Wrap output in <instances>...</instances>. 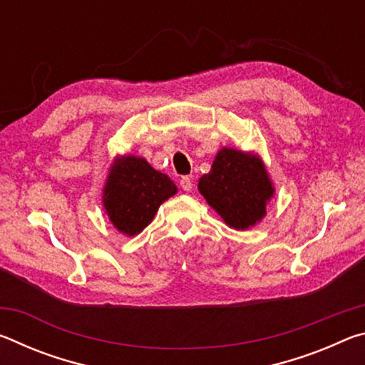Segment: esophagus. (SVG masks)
I'll return each mask as SVG.
<instances>
[{
	"label": "esophagus",
	"mask_w": 365,
	"mask_h": 365,
	"mask_svg": "<svg viewBox=\"0 0 365 365\" xmlns=\"http://www.w3.org/2000/svg\"><path fill=\"white\" fill-rule=\"evenodd\" d=\"M180 187L183 191H191V188H193V180L190 177H183L180 180Z\"/></svg>",
	"instance_id": "obj_1"
}]
</instances>
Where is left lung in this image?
Here are the masks:
<instances>
[{
	"label": "left lung",
	"instance_id": "8db88e82",
	"mask_svg": "<svg viewBox=\"0 0 365 365\" xmlns=\"http://www.w3.org/2000/svg\"><path fill=\"white\" fill-rule=\"evenodd\" d=\"M197 190L235 230H248L259 224L275 195L261 156L227 146L215 154L211 172L200 178Z\"/></svg>",
	"mask_w": 365,
	"mask_h": 365
}]
</instances>
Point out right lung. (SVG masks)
Masks as SVG:
<instances>
[{
  "label": "right lung",
  "instance_id": "obj_1",
  "mask_svg": "<svg viewBox=\"0 0 365 365\" xmlns=\"http://www.w3.org/2000/svg\"><path fill=\"white\" fill-rule=\"evenodd\" d=\"M177 193L175 183L151 168L145 158L115 156L103 187V206L110 224L135 237L151 224L159 206Z\"/></svg>",
  "mask_w": 365,
  "mask_h": 365
}]
</instances>
